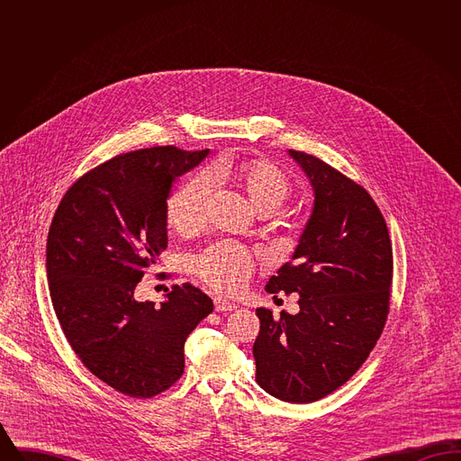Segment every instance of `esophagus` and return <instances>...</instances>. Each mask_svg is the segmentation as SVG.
Here are the masks:
<instances>
[{
    "instance_id": "esophagus-1",
    "label": "esophagus",
    "mask_w": 461,
    "mask_h": 461,
    "mask_svg": "<svg viewBox=\"0 0 461 461\" xmlns=\"http://www.w3.org/2000/svg\"><path fill=\"white\" fill-rule=\"evenodd\" d=\"M214 307H216L218 312H226V311L237 309V304H235V303H230V301H226V299H222V297H216V299H214Z\"/></svg>"
}]
</instances>
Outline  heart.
<instances>
[{"instance_id":"b5f03b06","label":"heart","mask_w":461,"mask_h":461,"mask_svg":"<svg viewBox=\"0 0 461 461\" xmlns=\"http://www.w3.org/2000/svg\"><path fill=\"white\" fill-rule=\"evenodd\" d=\"M209 186H226L239 194L258 216L276 212L290 195L285 173L264 158H221L203 176L179 185L166 205V220L181 237H192L205 224ZM198 278L220 292H237L254 271V258L240 245L218 241L194 261Z\"/></svg>"}]
</instances>
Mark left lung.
Returning <instances> with one entry per match:
<instances>
[{
    "label": "left lung",
    "instance_id": "left-lung-1",
    "mask_svg": "<svg viewBox=\"0 0 461 461\" xmlns=\"http://www.w3.org/2000/svg\"><path fill=\"white\" fill-rule=\"evenodd\" d=\"M314 190V205L290 263L269 294H297L299 312L256 309V382L286 402H314L344 385L385 327L393 245L370 194L314 155L288 150Z\"/></svg>",
    "mask_w": 461,
    "mask_h": 461
}]
</instances>
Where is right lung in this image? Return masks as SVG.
Returning <instances> with one entry per match:
<instances>
[{
    "mask_svg": "<svg viewBox=\"0 0 461 461\" xmlns=\"http://www.w3.org/2000/svg\"><path fill=\"white\" fill-rule=\"evenodd\" d=\"M209 149L152 147L117 155L62 198L46 241L50 297L70 348L117 393L152 397L185 370V342L214 304L197 286L138 303L134 288L167 247L166 205L177 176Z\"/></svg>",
    "mask_w": 461,
    "mask_h": 461,
    "instance_id": "add662e5",
    "label": "right lung"
}]
</instances>
